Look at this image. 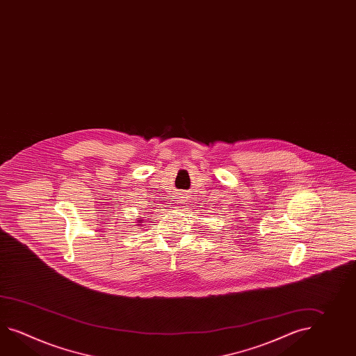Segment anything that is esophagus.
<instances>
[{"label":"esophagus","instance_id":"34e87169","mask_svg":"<svg viewBox=\"0 0 356 356\" xmlns=\"http://www.w3.org/2000/svg\"><path fill=\"white\" fill-rule=\"evenodd\" d=\"M179 203H182V202H179Z\"/></svg>","mask_w":356,"mask_h":356}]
</instances>
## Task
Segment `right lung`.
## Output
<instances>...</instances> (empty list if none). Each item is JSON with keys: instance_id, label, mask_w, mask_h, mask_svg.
Wrapping results in <instances>:
<instances>
[{"instance_id": "right-lung-1", "label": "right lung", "mask_w": 356, "mask_h": 356, "mask_svg": "<svg viewBox=\"0 0 356 356\" xmlns=\"http://www.w3.org/2000/svg\"><path fill=\"white\" fill-rule=\"evenodd\" d=\"M144 222L145 221H143V218H138V222H136L138 225L136 226H142V223H144Z\"/></svg>"}]
</instances>
